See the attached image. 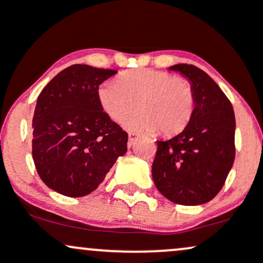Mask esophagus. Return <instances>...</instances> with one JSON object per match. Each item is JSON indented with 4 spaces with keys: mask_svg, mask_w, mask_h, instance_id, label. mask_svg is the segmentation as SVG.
Masks as SVG:
<instances>
[{
    "mask_svg": "<svg viewBox=\"0 0 263 263\" xmlns=\"http://www.w3.org/2000/svg\"><path fill=\"white\" fill-rule=\"evenodd\" d=\"M137 140H138V135L134 134V132H129V135H128V144H129V146H132V144H134Z\"/></svg>",
    "mask_w": 263,
    "mask_h": 263,
    "instance_id": "obj_1",
    "label": "esophagus"
}]
</instances>
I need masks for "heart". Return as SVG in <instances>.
<instances>
[{
  "instance_id": "heart-1",
  "label": "heart",
  "mask_w": 263,
  "mask_h": 263,
  "mask_svg": "<svg viewBox=\"0 0 263 263\" xmlns=\"http://www.w3.org/2000/svg\"><path fill=\"white\" fill-rule=\"evenodd\" d=\"M101 107L111 120L122 122L135 110L141 112L126 122L132 131L171 136L188 125L194 112L195 96L192 84L184 78L157 69L125 71L119 81L107 80L98 91Z\"/></svg>"
}]
</instances>
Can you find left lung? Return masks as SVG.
I'll list each match as a JSON object with an SVG mask.
<instances>
[{
  "instance_id": "left-lung-1",
  "label": "left lung",
  "mask_w": 263,
  "mask_h": 263,
  "mask_svg": "<svg viewBox=\"0 0 263 263\" xmlns=\"http://www.w3.org/2000/svg\"><path fill=\"white\" fill-rule=\"evenodd\" d=\"M192 84L195 106L179 135L157 141L152 177L168 200L180 205H201L221 190L235 159V114L218 84L194 65L177 64Z\"/></svg>"
}]
</instances>
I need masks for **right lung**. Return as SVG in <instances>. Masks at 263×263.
Instances as JSON below:
<instances>
[{
    "label": "right lung",
    "instance_id": "right-lung-1",
    "mask_svg": "<svg viewBox=\"0 0 263 263\" xmlns=\"http://www.w3.org/2000/svg\"><path fill=\"white\" fill-rule=\"evenodd\" d=\"M116 70L74 64L39 93L32 156L43 183L65 197H85L127 151L128 135L99 101V85Z\"/></svg>",
    "mask_w": 263,
    "mask_h": 263
}]
</instances>
